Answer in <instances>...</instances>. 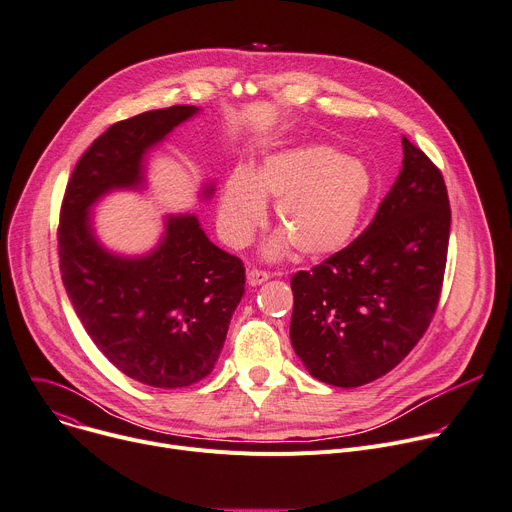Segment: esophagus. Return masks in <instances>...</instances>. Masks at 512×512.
<instances>
[{
	"label": "esophagus",
	"instance_id": "obj_1",
	"mask_svg": "<svg viewBox=\"0 0 512 512\" xmlns=\"http://www.w3.org/2000/svg\"><path fill=\"white\" fill-rule=\"evenodd\" d=\"M246 279H248V285L256 287V285H262L264 281H268V279H270V272L260 270V268H250V270H248V274H246Z\"/></svg>",
	"mask_w": 512,
	"mask_h": 512
}]
</instances>
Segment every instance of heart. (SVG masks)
<instances>
[{"mask_svg": "<svg viewBox=\"0 0 512 512\" xmlns=\"http://www.w3.org/2000/svg\"><path fill=\"white\" fill-rule=\"evenodd\" d=\"M373 192L369 168L330 145H303L266 157L250 176L233 172L221 192L217 225L229 246H244L274 201V219L285 235L268 248L279 254L287 240L297 254L322 258L355 235Z\"/></svg>", "mask_w": 512, "mask_h": 512, "instance_id": "heart-1", "label": "heart"}]
</instances>
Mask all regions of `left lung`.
<instances>
[{"mask_svg": "<svg viewBox=\"0 0 512 512\" xmlns=\"http://www.w3.org/2000/svg\"><path fill=\"white\" fill-rule=\"evenodd\" d=\"M402 172L373 221L340 252L291 277V342L307 371L359 387L398 367L435 316L451 207L441 170L402 139Z\"/></svg>", "mask_w": 512, "mask_h": 512, "instance_id": "obj_1", "label": "left lung"}]
</instances>
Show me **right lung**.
<instances>
[{
    "instance_id": "add662e5",
    "label": "right lung",
    "mask_w": 512,
    "mask_h": 512,
    "mask_svg": "<svg viewBox=\"0 0 512 512\" xmlns=\"http://www.w3.org/2000/svg\"><path fill=\"white\" fill-rule=\"evenodd\" d=\"M194 112L178 104L108 127L75 164L57 227L61 279L88 336L127 377L164 389L213 371L244 295V262L211 244L194 215L168 219L162 246L145 258L110 256L92 238L88 207L139 184L145 149Z\"/></svg>"
}]
</instances>
